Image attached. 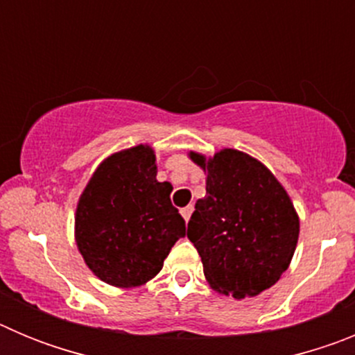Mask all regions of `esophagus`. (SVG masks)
Wrapping results in <instances>:
<instances>
[{"instance_id":"obj_1","label":"esophagus","mask_w":355,"mask_h":355,"mask_svg":"<svg viewBox=\"0 0 355 355\" xmlns=\"http://www.w3.org/2000/svg\"><path fill=\"white\" fill-rule=\"evenodd\" d=\"M180 211H181V215H183L184 220L188 222V218H190V215H192V211H193V206H192V205H190V206H184V208H181Z\"/></svg>"}]
</instances>
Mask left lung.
<instances>
[{
  "instance_id": "8db88e82",
  "label": "left lung",
  "mask_w": 355,
  "mask_h": 355,
  "mask_svg": "<svg viewBox=\"0 0 355 355\" xmlns=\"http://www.w3.org/2000/svg\"><path fill=\"white\" fill-rule=\"evenodd\" d=\"M190 158L208 174L206 197L196 202L187 233L208 283L234 299L261 293L286 270L299 240V216L286 190L240 150Z\"/></svg>"
}]
</instances>
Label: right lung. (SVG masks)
<instances>
[{
	"label": "right lung",
	"instance_id": "1",
	"mask_svg": "<svg viewBox=\"0 0 355 355\" xmlns=\"http://www.w3.org/2000/svg\"><path fill=\"white\" fill-rule=\"evenodd\" d=\"M171 183L156 180L155 153L137 146L97 167L76 209V243L97 277L119 288L140 286L187 233L171 202Z\"/></svg>",
	"mask_w": 355,
	"mask_h": 355
}]
</instances>
